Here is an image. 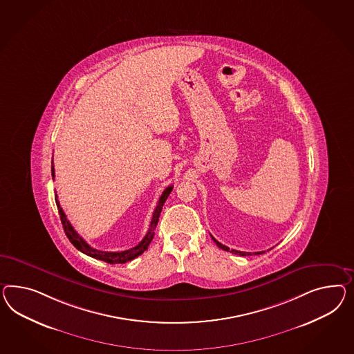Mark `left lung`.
Returning <instances> with one entry per match:
<instances>
[{"label":"left lung","mask_w":354,"mask_h":354,"mask_svg":"<svg viewBox=\"0 0 354 354\" xmlns=\"http://www.w3.org/2000/svg\"><path fill=\"white\" fill-rule=\"evenodd\" d=\"M211 237H212V236H211ZM212 239H214V242H215V243L218 245V248L224 250V251H230L232 254H236V255H239V257H246V255H252L251 252H242V251H237V250H230V248H227V246L221 245L219 241H216V239H214V237H212ZM264 252H266V251H259V252H255V255H260V254H264Z\"/></svg>","instance_id":"1"}]
</instances>
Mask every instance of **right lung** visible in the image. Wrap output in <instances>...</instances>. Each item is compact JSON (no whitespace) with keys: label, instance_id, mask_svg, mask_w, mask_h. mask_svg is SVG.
I'll return each mask as SVG.
<instances>
[{"label":"right lung","instance_id":"1","mask_svg":"<svg viewBox=\"0 0 354 354\" xmlns=\"http://www.w3.org/2000/svg\"><path fill=\"white\" fill-rule=\"evenodd\" d=\"M51 176H53V179L55 178L54 165H51ZM171 191L172 185H170V187H167V188L162 192V194H161V197H160V200H158V203H157V206H156V209H154V212H153L149 230L147 232V234L144 236V239H142L135 248H133V249L124 250V251H120V252H108V251H100V250L93 249L88 243H86L85 239L78 236V233H77L75 228L72 227V224L69 223V220L67 219L64 211L60 207V203L57 201V198H55V202H57V211H59V215H60V220H62L64 232H66V234H67L68 239L72 242V245H73L77 250H80L81 252L86 254L88 257H91V258L103 260V261L109 263V264H124V263H127V261H130V260H133V259L138 258L139 255L143 254L145 250L148 249L151 241H152L153 237H154V230H156V225H157V223H158L160 214H161V211H162L163 203L166 202Z\"/></svg>","mask_w":354,"mask_h":354}]
</instances>
